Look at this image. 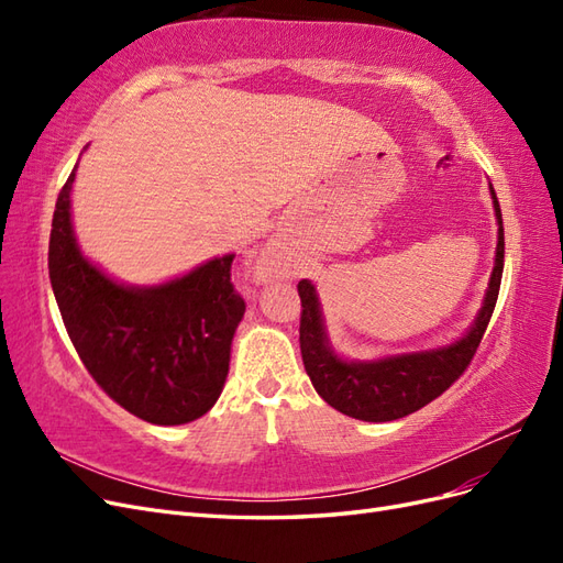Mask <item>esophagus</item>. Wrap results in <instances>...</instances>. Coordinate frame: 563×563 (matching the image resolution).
Segmentation results:
<instances>
[{"label":"esophagus","mask_w":563,"mask_h":563,"mask_svg":"<svg viewBox=\"0 0 563 563\" xmlns=\"http://www.w3.org/2000/svg\"><path fill=\"white\" fill-rule=\"evenodd\" d=\"M282 275V265L277 261V253L275 251H263L258 255V261L253 265V277L258 282H272L275 277Z\"/></svg>","instance_id":"1"}]
</instances>
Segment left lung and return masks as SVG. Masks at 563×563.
I'll use <instances>...</instances> for the list:
<instances>
[{
	"mask_svg": "<svg viewBox=\"0 0 563 563\" xmlns=\"http://www.w3.org/2000/svg\"><path fill=\"white\" fill-rule=\"evenodd\" d=\"M490 197L498 220L496 265H493V275L479 314H476L470 331L451 345L422 352L391 354L373 362H347L343 356H338L329 343L314 284L308 279L298 282V294L302 302V364L317 389V395L329 406H333L335 411L366 422L397 420L418 411L422 406H428L432 399L444 395V391L463 376L476 347L482 343L490 314L496 310L505 265L503 213L493 187Z\"/></svg>",
	"mask_w": 563,
	"mask_h": 563,
	"instance_id": "obj_1",
	"label": "left lung"
}]
</instances>
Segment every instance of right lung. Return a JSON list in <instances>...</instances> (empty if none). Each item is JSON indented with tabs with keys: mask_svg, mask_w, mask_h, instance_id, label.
Instances as JSON below:
<instances>
[{
	"mask_svg": "<svg viewBox=\"0 0 563 563\" xmlns=\"http://www.w3.org/2000/svg\"><path fill=\"white\" fill-rule=\"evenodd\" d=\"M77 166L56 201L48 277L63 323L91 378L129 413L185 424L218 401L246 302L234 291V253L157 286H126L84 258L73 230Z\"/></svg>",
	"mask_w": 563,
	"mask_h": 563,
	"instance_id": "right-lung-1",
	"label": "right lung"
}]
</instances>
